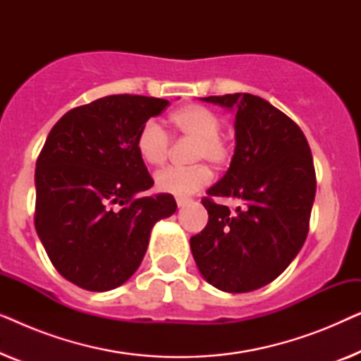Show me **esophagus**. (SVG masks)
<instances>
[{"instance_id":"1","label":"esophagus","mask_w":361,"mask_h":361,"mask_svg":"<svg viewBox=\"0 0 361 361\" xmlns=\"http://www.w3.org/2000/svg\"><path fill=\"white\" fill-rule=\"evenodd\" d=\"M189 199H177V205H179V207H185L187 204H189Z\"/></svg>"}]
</instances>
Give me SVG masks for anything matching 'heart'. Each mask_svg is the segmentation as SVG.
Returning <instances> with one entry per match:
<instances>
[{
	"label": "heart",
	"instance_id": "b5f03b06",
	"mask_svg": "<svg viewBox=\"0 0 361 361\" xmlns=\"http://www.w3.org/2000/svg\"><path fill=\"white\" fill-rule=\"evenodd\" d=\"M171 125L177 135L194 140L190 161H209L215 167H221L231 156L230 142L220 135L221 120L209 108L187 105L171 115ZM169 136L156 120H147L136 136L137 154L147 166H162L169 156ZM212 172L205 164L190 167H167L154 177L156 187L161 192L189 197L209 184Z\"/></svg>",
	"mask_w": 361,
	"mask_h": 361
}]
</instances>
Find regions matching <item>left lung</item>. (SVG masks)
<instances>
[{"instance_id":"8db88e82","label":"left lung","mask_w":361,"mask_h":361,"mask_svg":"<svg viewBox=\"0 0 361 361\" xmlns=\"http://www.w3.org/2000/svg\"><path fill=\"white\" fill-rule=\"evenodd\" d=\"M235 111V152L225 176L202 204L209 224L190 238L207 283L225 293H250L274 281L302 248L315 197L312 152L300 128L251 93L205 97ZM215 196L235 198L230 212Z\"/></svg>"}]
</instances>
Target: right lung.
<instances>
[{"instance_id": "1", "label": "right lung", "mask_w": 361, "mask_h": 361, "mask_svg": "<svg viewBox=\"0 0 361 361\" xmlns=\"http://www.w3.org/2000/svg\"><path fill=\"white\" fill-rule=\"evenodd\" d=\"M169 102L110 95L67 111L49 133L36 164V231L56 269L78 288L105 293L126 283L169 194L137 197L152 182L136 136Z\"/></svg>"}]
</instances>
